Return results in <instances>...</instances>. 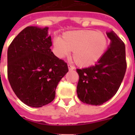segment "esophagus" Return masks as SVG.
<instances>
[{
	"instance_id": "obj_1",
	"label": "esophagus",
	"mask_w": 135,
	"mask_h": 135,
	"mask_svg": "<svg viewBox=\"0 0 135 135\" xmlns=\"http://www.w3.org/2000/svg\"><path fill=\"white\" fill-rule=\"evenodd\" d=\"M68 66H69V71H72V70H74V69H75V67H74V66L71 65V64H69Z\"/></svg>"
}]
</instances>
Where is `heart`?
Listing matches in <instances>:
<instances>
[{"label":"heart","mask_w":135,"mask_h":135,"mask_svg":"<svg viewBox=\"0 0 135 135\" xmlns=\"http://www.w3.org/2000/svg\"><path fill=\"white\" fill-rule=\"evenodd\" d=\"M108 45L106 35L101 31L83 29L66 31L62 38L53 40L54 52L64 58L73 51V59L76 64L85 67L94 64L102 57Z\"/></svg>","instance_id":"heart-1"}]
</instances>
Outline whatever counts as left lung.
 I'll return each mask as SVG.
<instances>
[{"label": "left lung", "instance_id": "obj_1", "mask_svg": "<svg viewBox=\"0 0 135 135\" xmlns=\"http://www.w3.org/2000/svg\"><path fill=\"white\" fill-rule=\"evenodd\" d=\"M111 44L94 66L77 69L78 97L83 103L101 105L113 97L123 80L127 62L126 46L114 31L107 33Z\"/></svg>", "mask_w": 135, "mask_h": 135}]
</instances>
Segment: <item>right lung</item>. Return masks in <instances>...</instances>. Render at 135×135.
<instances>
[{"instance_id": "right-lung-1", "label": "right lung", "mask_w": 135, "mask_h": 135, "mask_svg": "<svg viewBox=\"0 0 135 135\" xmlns=\"http://www.w3.org/2000/svg\"><path fill=\"white\" fill-rule=\"evenodd\" d=\"M48 28L28 26L7 50V78L25 104L42 107L54 100L57 85L68 71L67 64L51 51Z\"/></svg>"}]
</instances>
